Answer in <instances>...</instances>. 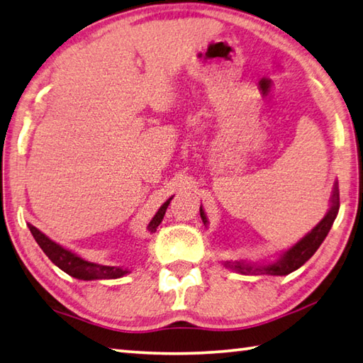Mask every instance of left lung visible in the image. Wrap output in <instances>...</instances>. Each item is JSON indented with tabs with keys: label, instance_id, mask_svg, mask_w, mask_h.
Segmentation results:
<instances>
[{
	"label": "left lung",
	"instance_id": "8db88e82",
	"mask_svg": "<svg viewBox=\"0 0 363 363\" xmlns=\"http://www.w3.org/2000/svg\"><path fill=\"white\" fill-rule=\"evenodd\" d=\"M340 208V193H338V183H335L332 201H330V210L327 211V215L320 220L314 228L306 234L302 240H298L296 245L291 246V248L283 252L281 257L278 259L277 262L267 264V265H251L245 262H230L225 261L224 265L228 269L235 270L238 273H243V275H250V273H255V275H289L291 272L297 270L302 267L308 259L318 251L320 243L324 242V238L329 234L335 218L338 215ZM201 218L203 224H207V216H205L203 210L201 207Z\"/></svg>",
	"mask_w": 363,
	"mask_h": 363
}]
</instances>
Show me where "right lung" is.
<instances>
[{
    "label": "right lung",
    "mask_w": 363,
    "mask_h": 363,
    "mask_svg": "<svg viewBox=\"0 0 363 363\" xmlns=\"http://www.w3.org/2000/svg\"><path fill=\"white\" fill-rule=\"evenodd\" d=\"M170 201H172V197L161 205L158 213H156L153 216V220L150 221L148 224L150 232H156V228L161 224L164 215H166L167 205L170 203ZM28 228L31 230L34 240L38 242L40 250L45 252L47 257H49L55 265L60 267L61 270L66 272L67 275H71L77 279H84V281H90V279H115L129 273L126 269H121V267L101 265L96 262L85 261V259H82L80 256L75 255V252L66 250L61 245L50 240L45 234H43L39 229L34 228L33 224H28Z\"/></svg>",
    "instance_id": "add662e5"
}]
</instances>
